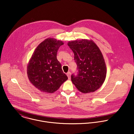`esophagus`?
I'll use <instances>...</instances> for the list:
<instances>
[{
    "instance_id": "esophagus-1",
    "label": "esophagus",
    "mask_w": 134,
    "mask_h": 134,
    "mask_svg": "<svg viewBox=\"0 0 134 134\" xmlns=\"http://www.w3.org/2000/svg\"><path fill=\"white\" fill-rule=\"evenodd\" d=\"M67 77H68V79H70V76H71V73H70V72H68L67 73Z\"/></svg>"
}]
</instances>
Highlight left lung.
Masks as SVG:
<instances>
[{"label": "left lung", "mask_w": 134, "mask_h": 134, "mask_svg": "<svg viewBox=\"0 0 134 134\" xmlns=\"http://www.w3.org/2000/svg\"><path fill=\"white\" fill-rule=\"evenodd\" d=\"M68 45L74 53L78 73L72 75L71 81L83 93L93 92L100 88L107 76L103 56L97 45L87 39L69 41Z\"/></svg>", "instance_id": "obj_1"}]
</instances>
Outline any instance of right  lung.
Returning a JSON list of instances; mask_svg holds the SVG:
<instances>
[{"label":"right lung","mask_w":134,"mask_h":134,"mask_svg":"<svg viewBox=\"0 0 134 134\" xmlns=\"http://www.w3.org/2000/svg\"><path fill=\"white\" fill-rule=\"evenodd\" d=\"M63 44L54 38L45 39L37 46L28 63V78L43 92L53 93L68 79L57 59V51Z\"/></svg>","instance_id":"add662e5"}]
</instances>
